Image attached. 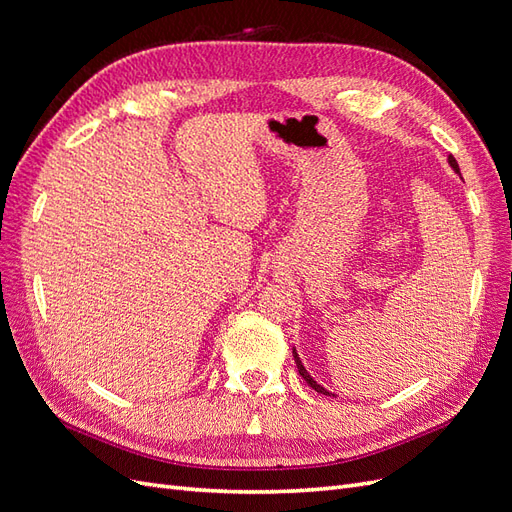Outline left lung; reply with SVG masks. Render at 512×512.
<instances>
[{
  "instance_id": "8db88e82",
  "label": "left lung",
  "mask_w": 512,
  "mask_h": 512,
  "mask_svg": "<svg viewBox=\"0 0 512 512\" xmlns=\"http://www.w3.org/2000/svg\"><path fill=\"white\" fill-rule=\"evenodd\" d=\"M448 164H451V168L455 170V173H459V164H457V160L453 158V156H448ZM292 356H294V363H297V369H299V374H301V378L309 384V386H312V389L314 391H318V393H322V395H333V393H329L327 389H324V386H320L312 376H309L307 374V369L303 367V363H301V359H299V354H297V350H292Z\"/></svg>"
}]
</instances>
